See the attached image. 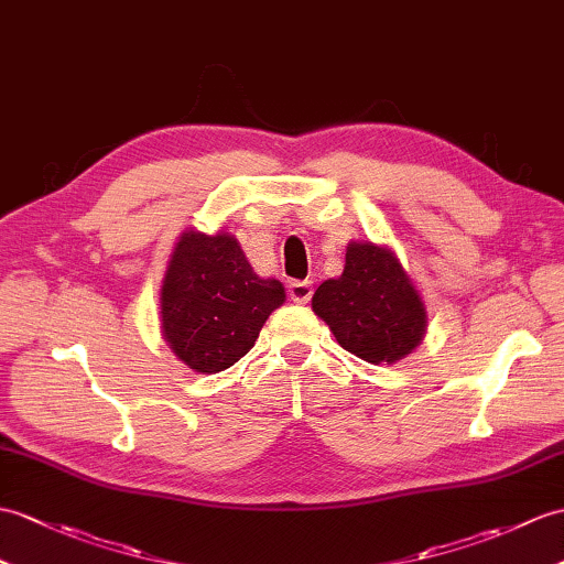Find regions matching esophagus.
<instances>
[{"mask_svg": "<svg viewBox=\"0 0 564 564\" xmlns=\"http://www.w3.org/2000/svg\"><path fill=\"white\" fill-rule=\"evenodd\" d=\"M288 295H291L293 303L307 305L312 297V285L307 281H293L291 285H288Z\"/></svg>", "mask_w": 564, "mask_h": 564, "instance_id": "obj_1", "label": "esophagus"}]
</instances>
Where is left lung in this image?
<instances>
[{"mask_svg": "<svg viewBox=\"0 0 564 564\" xmlns=\"http://www.w3.org/2000/svg\"><path fill=\"white\" fill-rule=\"evenodd\" d=\"M312 310L336 341L365 362L394 365L413 352L427 332V312L409 271L389 245L352 240L338 279L324 281Z\"/></svg>", "mask_w": 564, "mask_h": 564, "instance_id": "obj_1", "label": "left lung"}]
</instances>
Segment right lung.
<instances>
[{
    "label": "right lung",
    "mask_w": 564,
    "mask_h": 564,
    "mask_svg": "<svg viewBox=\"0 0 564 564\" xmlns=\"http://www.w3.org/2000/svg\"><path fill=\"white\" fill-rule=\"evenodd\" d=\"M283 303V283L257 276L235 235L189 228L175 242L161 285L163 338L189 370L216 375L250 352Z\"/></svg>",
    "instance_id": "add662e5"
}]
</instances>
